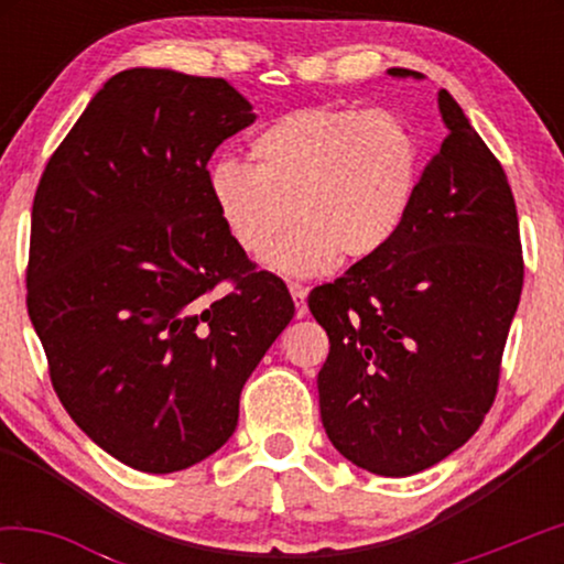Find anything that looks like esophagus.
I'll return each mask as SVG.
<instances>
[{
  "instance_id": "34e87169",
  "label": "esophagus",
  "mask_w": 564,
  "mask_h": 564,
  "mask_svg": "<svg viewBox=\"0 0 564 564\" xmlns=\"http://www.w3.org/2000/svg\"><path fill=\"white\" fill-rule=\"evenodd\" d=\"M290 295H292V300H295L297 318H305V315H307V288H303V284H297V282H292L290 284Z\"/></svg>"
}]
</instances>
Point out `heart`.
<instances>
[{"label":"heart","instance_id":"obj_1","mask_svg":"<svg viewBox=\"0 0 564 564\" xmlns=\"http://www.w3.org/2000/svg\"><path fill=\"white\" fill-rule=\"evenodd\" d=\"M251 166L215 161L207 192L228 236L249 257L290 276L372 261L400 236L421 192L426 151L403 115L305 107L249 143ZM292 217L301 226L271 243Z\"/></svg>","mask_w":564,"mask_h":564}]
</instances>
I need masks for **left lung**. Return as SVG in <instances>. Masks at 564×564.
Wrapping results in <instances>:
<instances>
[{"label": "left lung", "mask_w": 564, "mask_h": 564, "mask_svg": "<svg viewBox=\"0 0 564 564\" xmlns=\"http://www.w3.org/2000/svg\"><path fill=\"white\" fill-rule=\"evenodd\" d=\"M438 112L446 138L400 236L307 297L330 341L323 429L351 465L382 477L434 467L480 429L523 288L503 166L446 89Z\"/></svg>", "instance_id": "left-lung-1"}]
</instances>
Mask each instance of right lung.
<instances>
[{"label":"right lung","mask_w":564,"mask_h":564,"mask_svg":"<svg viewBox=\"0 0 564 564\" xmlns=\"http://www.w3.org/2000/svg\"><path fill=\"white\" fill-rule=\"evenodd\" d=\"M253 120L226 79L128 68L37 184L28 313L53 390L91 442L141 473L187 469L234 436L246 380L295 315L207 192L213 151ZM223 281L235 288L220 293Z\"/></svg>","instance_id":"add662e5"}]
</instances>
